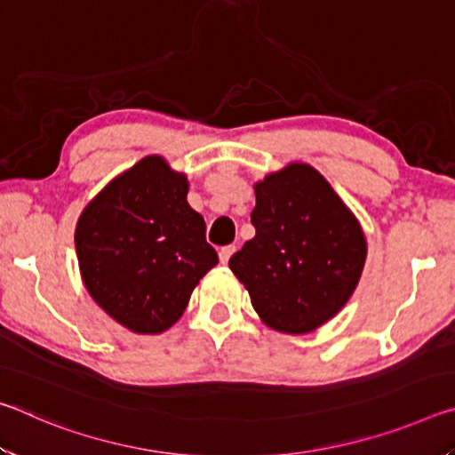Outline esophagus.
<instances>
[{"label": "esophagus", "mask_w": 455, "mask_h": 455, "mask_svg": "<svg viewBox=\"0 0 455 455\" xmlns=\"http://www.w3.org/2000/svg\"><path fill=\"white\" fill-rule=\"evenodd\" d=\"M236 251V246L235 244H227V246H222V249L219 251V259H220V263L222 265H227L228 263V259L233 257V252Z\"/></svg>", "instance_id": "1"}]
</instances>
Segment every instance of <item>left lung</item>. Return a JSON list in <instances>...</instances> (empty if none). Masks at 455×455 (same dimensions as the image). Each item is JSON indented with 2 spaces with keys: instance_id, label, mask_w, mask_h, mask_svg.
Masks as SVG:
<instances>
[{
  "instance_id": "left-lung-1",
  "label": "left lung",
  "mask_w": 455,
  "mask_h": 455,
  "mask_svg": "<svg viewBox=\"0 0 455 455\" xmlns=\"http://www.w3.org/2000/svg\"><path fill=\"white\" fill-rule=\"evenodd\" d=\"M257 235L228 260L251 303L281 333H311L343 309L355 291L367 241L331 184L303 163L255 184Z\"/></svg>"
}]
</instances>
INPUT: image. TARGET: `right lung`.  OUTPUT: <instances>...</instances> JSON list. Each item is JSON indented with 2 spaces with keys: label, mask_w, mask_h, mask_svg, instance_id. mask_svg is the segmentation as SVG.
Segmentation results:
<instances>
[{
  "label": "right lung",
  "mask_w": 455,
  "mask_h": 455,
  "mask_svg": "<svg viewBox=\"0 0 455 455\" xmlns=\"http://www.w3.org/2000/svg\"><path fill=\"white\" fill-rule=\"evenodd\" d=\"M187 174L146 156L84 209L76 227L82 281L120 325L156 335L182 317L198 281L219 263Z\"/></svg>",
  "instance_id": "right-lung-1"
}]
</instances>
